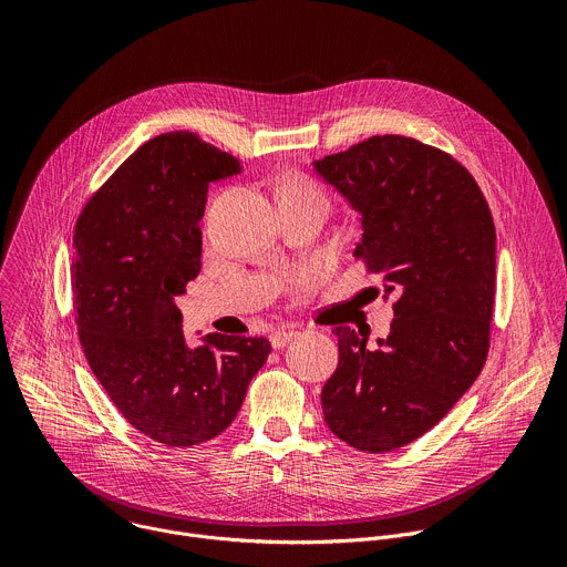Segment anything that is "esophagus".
<instances>
[{
  "label": "esophagus",
  "instance_id": "1",
  "mask_svg": "<svg viewBox=\"0 0 567 567\" xmlns=\"http://www.w3.org/2000/svg\"><path fill=\"white\" fill-rule=\"evenodd\" d=\"M298 337V332L296 330H278V332H274L271 334V348L274 350H280V348H285L291 339H296Z\"/></svg>",
  "mask_w": 567,
  "mask_h": 567
}]
</instances>
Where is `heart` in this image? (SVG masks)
Wrapping results in <instances>:
<instances>
[{"label":"heart","instance_id":"heart-1","mask_svg":"<svg viewBox=\"0 0 567 567\" xmlns=\"http://www.w3.org/2000/svg\"><path fill=\"white\" fill-rule=\"evenodd\" d=\"M282 193L305 195V197H316V199H322V202H326V195H322V190H320L313 182H309V179H305V177H293V179L285 186V190H282Z\"/></svg>","mask_w":567,"mask_h":567}]
</instances>
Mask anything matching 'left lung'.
Listing matches in <instances>:
<instances>
[{"label":"left lung","mask_w":567,"mask_h":567,"mask_svg":"<svg viewBox=\"0 0 567 567\" xmlns=\"http://www.w3.org/2000/svg\"><path fill=\"white\" fill-rule=\"evenodd\" d=\"M357 213L354 256L394 296L388 339L337 328L339 368L322 385L328 429L365 453L431 431L477 379L489 352L496 228L457 161L409 136H372L313 161Z\"/></svg>","instance_id":"obj_1"}]
</instances>
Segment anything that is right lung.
Returning <instances> with one entry per match:
<instances>
[{
    "instance_id": "add662e5",
    "label": "right lung",
    "mask_w": 567,
    "mask_h": 567,
    "mask_svg": "<svg viewBox=\"0 0 567 567\" xmlns=\"http://www.w3.org/2000/svg\"><path fill=\"white\" fill-rule=\"evenodd\" d=\"M237 158L193 132L143 143L80 213L71 293L80 346L121 415L166 446H195L235 420L265 365L262 337L188 346L175 298L202 269L208 184Z\"/></svg>"
}]
</instances>
